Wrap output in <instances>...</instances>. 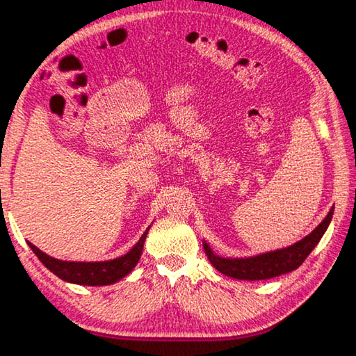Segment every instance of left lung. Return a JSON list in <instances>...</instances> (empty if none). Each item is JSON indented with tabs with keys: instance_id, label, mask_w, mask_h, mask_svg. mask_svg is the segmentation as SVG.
<instances>
[{
	"instance_id": "obj_1",
	"label": "left lung",
	"mask_w": 356,
	"mask_h": 356,
	"mask_svg": "<svg viewBox=\"0 0 356 356\" xmlns=\"http://www.w3.org/2000/svg\"><path fill=\"white\" fill-rule=\"evenodd\" d=\"M332 213H334V207L330 209L328 216H326L321 223L315 228L312 233L307 234L306 238L295 242L285 249L259 253L255 257H245V258H223L220 255H216L211 245L204 241L202 247L209 258V261L212 263V266L216 268L218 273H222L228 277L239 279V280H266L277 277V275L291 273L301 266L304 259L309 257V253L315 249V245L318 244L321 236L325 234V231L328 229Z\"/></svg>"
}]
</instances>
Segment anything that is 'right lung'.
Here are the masks:
<instances>
[{"mask_svg": "<svg viewBox=\"0 0 356 356\" xmlns=\"http://www.w3.org/2000/svg\"><path fill=\"white\" fill-rule=\"evenodd\" d=\"M149 228L144 231L140 239L125 253V255L114 259H106V261H63V259L54 258L47 255V253H44L42 250H39L36 245L31 244V242H28V245H30V249L35 252V255L41 259L44 266L61 280L76 285L103 286L112 285L115 284V282L122 280L134 269L140 258V253H143Z\"/></svg>", "mask_w": 356, "mask_h": 356, "instance_id": "obj_1", "label": "right lung"}]
</instances>
